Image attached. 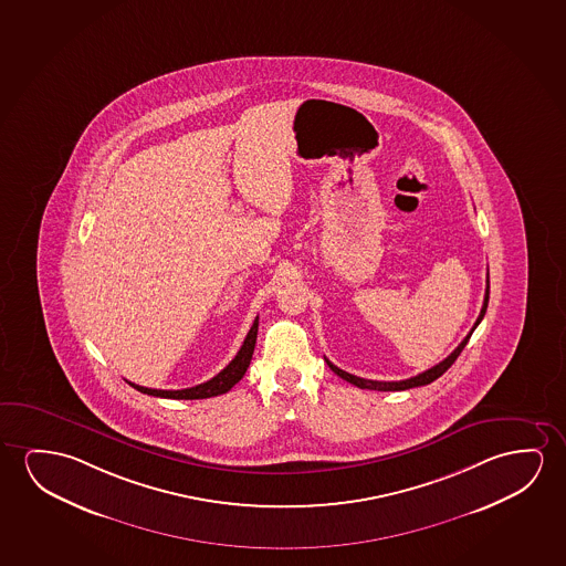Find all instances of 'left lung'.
<instances>
[{
	"instance_id": "8db88e82",
	"label": "left lung",
	"mask_w": 566,
	"mask_h": 566,
	"mask_svg": "<svg viewBox=\"0 0 566 566\" xmlns=\"http://www.w3.org/2000/svg\"><path fill=\"white\" fill-rule=\"evenodd\" d=\"M489 292H491V284H489V279H486V292H484V302L483 307H481V313H479V317H476L475 325L473 328L469 331V335L461 340V345L453 350V353L446 358V360L440 361V364H436L434 368L427 369V371H422V374H418V376L409 377V379H402V381H376V379H364V377L353 376V374H348L345 369L336 368L333 361H328V368L335 371L336 376L343 377L346 379L348 384H353V386L360 387V389H374V391H405V389H412V387L428 386V384H432L434 379L442 376L443 371H448L451 364L458 360L459 354L461 350L465 348V345L469 343V338L473 335V331H475L476 325L483 321L484 313H486V305H489Z\"/></svg>"
}]
</instances>
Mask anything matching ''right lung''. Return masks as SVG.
<instances>
[{
  "label": "right lung",
  "mask_w": 566,
  "mask_h": 566,
  "mask_svg": "<svg viewBox=\"0 0 566 566\" xmlns=\"http://www.w3.org/2000/svg\"><path fill=\"white\" fill-rule=\"evenodd\" d=\"M256 331H259V317L254 319L253 327L249 328L243 346L239 348L238 356L221 369L218 376L208 379L206 384L189 389H177V391H167V389H149V387L136 386L128 381L139 394L151 395V397H164V399H208L216 395L228 394L231 387L238 384L241 377L245 376L247 368L253 358L254 343H256Z\"/></svg>",
  "instance_id": "1"
}]
</instances>
